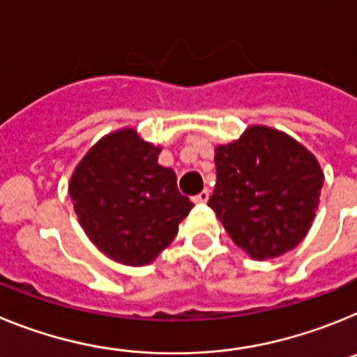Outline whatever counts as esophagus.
<instances>
[{
	"label": "esophagus",
	"instance_id": "esophagus-1",
	"mask_svg": "<svg viewBox=\"0 0 357 357\" xmlns=\"http://www.w3.org/2000/svg\"><path fill=\"white\" fill-rule=\"evenodd\" d=\"M209 189H204V191H200L198 195H195L193 197V202L195 204H206L207 200H209Z\"/></svg>",
	"mask_w": 357,
	"mask_h": 357
}]
</instances>
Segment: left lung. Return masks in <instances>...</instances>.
<instances>
[{"instance_id":"8db88e82","label":"left lung","mask_w":357,"mask_h":357,"mask_svg":"<svg viewBox=\"0 0 357 357\" xmlns=\"http://www.w3.org/2000/svg\"><path fill=\"white\" fill-rule=\"evenodd\" d=\"M216 184L207 206L252 259H273L309 232L320 204L324 172L291 135L250 125L214 148Z\"/></svg>"}]
</instances>
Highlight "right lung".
Masks as SVG:
<instances>
[{"label": "right lung", "mask_w": 357, "mask_h": 357, "mask_svg": "<svg viewBox=\"0 0 357 357\" xmlns=\"http://www.w3.org/2000/svg\"><path fill=\"white\" fill-rule=\"evenodd\" d=\"M160 150L135 128H119L94 143L71 173L68 189L78 223L116 263H153L193 209L178 193L175 172L157 162Z\"/></svg>", "instance_id": "1"}]
</instances>
